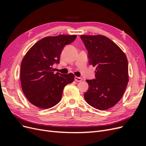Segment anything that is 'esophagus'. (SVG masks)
Here are the masks:
<instances>
[{"label":"esophagus","instance_id":"34e87169","mask_svg":"<svg viewBox=\"0 0 146 146\" xmlns=\"http://www.w3.org/2000/svg\"><path fill=\"white\" fill-rule=\"evenodd\" d=\"M74 80H76V82H81L82 80V78L76 76V77H75V78H74Z\"/></svg>","mask_w":146,"mask_h":146}]
</instances>
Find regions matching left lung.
<instances>
[{
    "label": "left lung",
    "instance_id": "left-lung-1",
    "mask_svg": "<svg viewBox=\"0 0 146 146\" xmlns=\"http://www.w3.org/2000/svg\"><path fill=\"white\" fill-rule=\"evenodd\" d=\"M90 64L96 66L95 79L86 80V102L99 110L113 107L121 100L129 82L128 61L116 44L103 35H81Z\"/></svg>",
    "mask_w": 146,
    "mask_h": 146
}]
</instances>
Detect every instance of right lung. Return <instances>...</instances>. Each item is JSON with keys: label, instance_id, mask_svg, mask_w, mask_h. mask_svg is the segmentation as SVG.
Wrapping results in <instances>:
<instances>
[{"label": "right lung", "instance_id": "obj_1", "mask_svg": "<svg viewBox=\"0 0 146 146\" xmlns=\"http://www.w3.org/2000/svg\"><path fill=\"white\" fill-rule=\"evenodd\" d=\"M77 35H58L41 39L31 47L21 66L22 89L30 102L40 108H50L60 102L64 88L74 80L72 73L54 72L64 47Z\"/></svg>", "mask_w": 146, "mask_h": 146}]
</instances>
